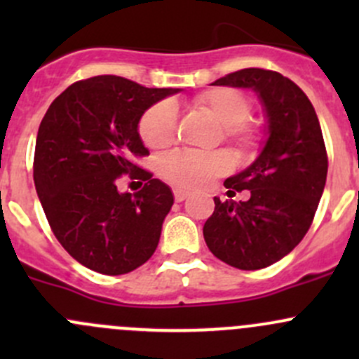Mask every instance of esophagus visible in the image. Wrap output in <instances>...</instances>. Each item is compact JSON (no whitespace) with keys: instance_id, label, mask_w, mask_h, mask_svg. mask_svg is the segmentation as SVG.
<instances>
[{"instance_id":"esophagus-1","label":"esophagus","mask_w":359,"mask_h":359,"mask_svg":"<svg viewBox=\"0 0 359 359\" xmlns=\"http://www.w3.org/2000/svg\"><path fill=\"white\" fill-rule=\"evenodd\" d=\"M173 196H175L177 203H182L184 200H187L189 193H187V191H184V189H173Z\"/></svg>"}]
</instances>
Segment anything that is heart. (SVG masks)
<instances>
[{"label":"heart","mask_w":359,"mask_h":359,"mask_svg":"<svg viewBox=\"0 0 359 359\" xmlns=\"http://www.w3.org/2000/svg\"><path fill=\"white\" fill-rule=\"evenodd\" d=\"M200 109L208 112L224 128V137L238 149L253 146L257 128L248 123L252 104L241 92L233 88H212L194 99ZM177 109L170 100L154 104L140 118L139 132L144 144L151 149H165L175 135ZM231 168L226 153H198V151H173L159 163V172L170 184L182 189H200L215 177Z\"/></svg>","instance_id":"b5f03b06"}]
</instances>
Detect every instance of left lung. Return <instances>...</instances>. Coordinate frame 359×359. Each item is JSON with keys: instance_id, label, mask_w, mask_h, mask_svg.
Masks as SVG:
<instances>
[{"instance_id": "left-lung-1", "label": "left lung", "mask_w": 359, "mask_h": 359, "mask_svg": "<svg viewBox=\"0 0 359 359\" xmlns=\"http://www.w3.org/2000/svg\"><path fill=\"white\" fill-rule=\"evenodd\" d=\"M212 85L252 88L267 118V140L255 161L224 182L248 189L247 201H220L205 222L210 252L229 266L255 271L283 259L302 241L327 182L323 133L306 93L283 74L250 67Z\"/></svg>"}]
</instances>
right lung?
<instances>
[{"mask_svg": "<svg viewBox=\"0 0 359 359\" xmlns=\"http://www.w3.org/2000/svg\"><path fill=\"white\" fill-rule=\"evenodd\" d=\"M180 88H146L119 76L72 83L46 111L34 151V186L53 234L100 274H126L151 259L173 205L172 189L133 158L149 154L139 121ZM121 175L142 180L119 194Z\"/></svg>", "mask_w": 359, "mask_h": 359, "instance_id": "right-lung-1", "label": "right lung"}]
</instances>
